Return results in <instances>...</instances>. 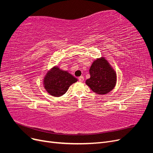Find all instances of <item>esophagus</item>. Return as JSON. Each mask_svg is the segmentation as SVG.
<instances>
[{
  "instance_id": "1",
  "label": "esophagus",
  "mask_w": 153,
  "mask_h": 153,
  "mask_svg": "<svg viewBox=\"0 0 153 153\" xmlns=\"http://www.w3.org/2000/svg\"><path fill=\"white\" fill-rule=\"evenodd\" d=\"M78 80H79L80 82H83V81L84 80V76H80L79 78H78Z\"/></svg>"
}]
</instances>
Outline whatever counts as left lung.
Returning a JSON list of instances; mask_svg holds the SVG:
<instances>
[{"label": "left lung", "mask_w": 153, "mask_h": 153, "mask_svg": "<svg viewBox=\"0 0 153 153\" xmlns=\"http://www.w3.org/2000/svg\"><path fill=\"white\" fill-rule=\"evenodd\" d=\"M91 77L85 84L96 94L103 95L108 93L115 86L117 74L104 57L97 59L89 69Z\"/></svg>", "instance_id": "obj_1"}]
</instances>
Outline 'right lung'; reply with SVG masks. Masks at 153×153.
Segmentation results:
<instances>
[{
	"label": "right lung",
	"instance_id": "obj_1",
	"mask_svg": "<svg viewBox=\"0 0 153 153\" xmlns=\"http://www.w3.org/2000/svg\"><path fill=\"white\" fill-rule=\"evenodd\" d=\"M77 81V78L67 71L54 66L45 75L43 85L48 94L59 97L65 94L70 85Z\"/></svg>",
	"mask_w": 153,
	"mask_h": 153
}]
</instances>
